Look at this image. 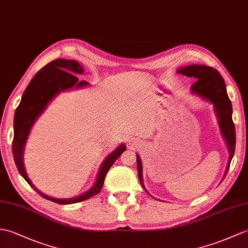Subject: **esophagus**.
Masks as SVG:
<instances>
[{
    "instance_id": "obj_1",
    "label": "esophagus",
    "mask_w": 248,
    "mask_h": 248,
    "mask_svg": "<svg viewBox=\"0 0 248 248\" xmlns=\"http://www.w3.org/2000/svg\"><path fill=\"white\" fill-rule=\"evenodd\" d=\"M134 145H136V143L134 141H131V146H134Z\"/></svg>"
}]
</instances>
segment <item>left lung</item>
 Returning <instances> with one entry per match:
<instances>
[{"instance_id": "obj_1", "label": "left lung", "mask_w": 248, "mask_h": 248, "mask_svg": "<svg viewBox=\"0 0 248 248\" xmlns=\"http://www.w3.org/2000/svg\"><path fill=\"white\" fill-rule=\"evenodd\" d=\"M178 74H182L184 76L192 77L197 79L191 85V92L193 94L203 98L204 100L209 101L214 106V108L217 114L218 125L222 136L226 141V146L229 152V159L226 167L225 175L226 176L230 162H232V156L234 154L235 148V129L232 122V107L230 102L226 85L224 82V79L217 70L207 65H198L191 64L189 66H184L180 70H177ZM137 162V171H138V178H140L141 186L143 187L142 183V165L141 160L138 155H136ZM224 178V177H223ZM145 189V187H143ZM146 190V189H145ZM146 192H149L146 190Z\"/></svg>"}]
</instances>
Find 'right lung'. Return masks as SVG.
I'll return each instance as SVG.
<instances>
[{
  "instance_id": "1",
  "label": "right lung",
  "mask_w": 248,
  "mask_h": 248,
  "mask_svg": "<svg viewBox=\"0 0 248 248\" xmlns=\"http://www.w3.org/2000/svg\"><path fill=\"white\" fill-rule=\"evenodd\" d=\"M83 72L84 68L82 65L75 60L57 59L49 62L42 70H40L34 75V77L23 93L20 105L16 108L15 113L13 153L16 168H18L20 174L24 177V180L30 184L31 187L36 190L42 198L58 204H74L82 202V201L99 193L108 171L110 170L115 160L122 155L124 151H125V146L122 143L111 154H108L100 166L94 186L89 191L72 199H54L47 197L34 187L28 178L24 163H23V154H24L26 140L32 124L40 115L44 112L48 103L61 92L71 90L73 88H83V86L90 84L86 81H78L76 76L83 74Z\"/></svg>"
}]
</instances>
